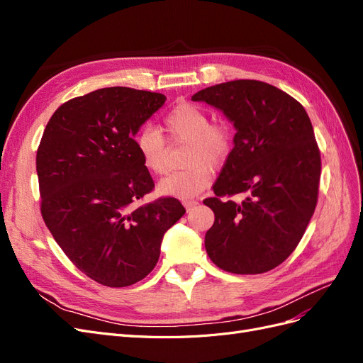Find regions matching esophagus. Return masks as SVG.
<instances>
[{
	"instance_id": "34e87169",
	"label": "esophagus",
	"mask_w": 363,
	"mask_h": 363,
	"mask_svg": "<svg viewBox=\"0 0 363 363\" xmlns=\"http://www.w3.org/2000/svg\"><path fill=\"white\" fill-rule=\"evenodd\" d=\"M196 204H199V201H196V200H184L183 201V206L186 207V211H192V208L196 206Z\"/></svg>"
}]
</instances>
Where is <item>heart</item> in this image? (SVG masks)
I'll list each match as a JSON object with an SVG mask.
<instances>
[{
    "label": "heart",
    "mask_w": 363,
    "mask_h": 363,
    "mask_svg": "<svg viewBox=\"0 0 363 363\" xmlns=\"http://www.w3.org/2000/svg\"><path fill=\"white\" fill-rule=\"evenodd\" d=\"M163 131L169 144H186L183 164L186 168L164 177L157 189L162 195L192 199L212 182V168L227 162L233 148L232 128L225 123H211L203 107L180 103L164 115ZM135 147L144 168L162 175L168 169V150L157 130L142 128L135 138Z\"/></svg>",
    "instance_id": "1"
}]
</instances>
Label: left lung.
Returning a JSON list of instances; mask_svg holds the SVG:
<instances>
[{
    "instance_id": "8db88e82",
    "label": "left lung",
    "mask_w": 363,
    "mask_h": 363,
    "mask_svg": "<svg viewBox=\"0 0 363 363\" xmlns=\"http://www.w3.org/2000/svg\"><path fill=\"white\" fill-rule=\"evenodd\" d=\"M232 121L235 147L203 203L215 213L204 238L218 268L262 274L286 260L315 212L321 155L304 107L276 86L233 80L196 92ZM245 193L238 205L224 201Z\"/></svg>"
}]
</instances>
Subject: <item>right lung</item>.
<instances>
[{"label":"right lung","instance_id":"right-lung-1","mask_svg":"<svg viewBox=\"0 0 363 363\" xmlns=\"http://www.w3.org/2000/svg\"><path fill=\"white\" fill-rule=\"evenodd\" d=\"M167 96L104 87L63 103L36 155L40 213L74 265L96 283L124 288L156 267L167 230L184 215L177 199L136 206L155 188L135 135Z\"/></svg>","mask_w":363,"mask_h":363}]
</instances>
